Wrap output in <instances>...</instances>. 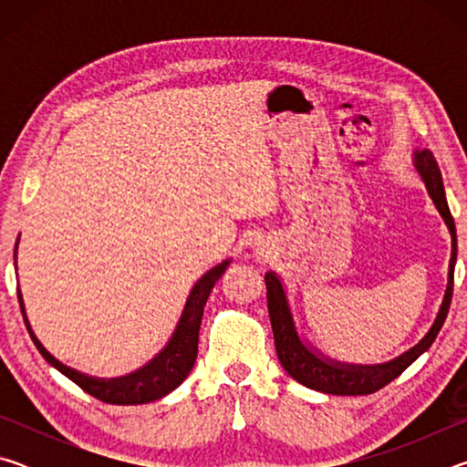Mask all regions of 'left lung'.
Listing matches in <instances>:
<instances>
[{
  "mask_svg": "<svg viewBox=\"0 0 467 467\" xmlns=\"http://www.w3.org/2000/svg\"><path fill=\"white\" fill-rule=\"evenodd\" d=\"M414 169L418 175H420L426 192H429L431 200L434 203V208L439 210L441 218L445 220V224L449 228V234H451V259H449L447 290H445V296H442L437 319H434L432 327L426 331V336L420 339V342L389 362H383V365H348V362H337L323 357L321 352H317L315 348H311L309 344L300 339L282 280L275 275V272H265L267 311H270L275 352H278L280 365L284 367V370H286V373L300 385L321 393H331V395L375 393L387 383H391L395 377L404 373V370L412 365L420 354L429 350L431 344L434 342V337L439 336L442 323L447 319L449 305H451V296H453L457 234H455L453 216L447 205L445 187H442L439 164L434 161L431 150H416Z\"/></svg>",
  "mask_w": 467,
  "mask_h": 467,
  "instance_id": "1",
  "label": "left lung"
}]
</instances>
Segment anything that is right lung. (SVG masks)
<instances>
[{"mask_svg":"<svg viewBox=\"0 0 467 467\" xmlns=\"http://www.w3.org/2000/svg\"><path fill=\"white\" fill-rule=\"evenodd\" d=\"M18 241H16V249H18ZM228 264L231 262L226 259V262L214 265L210 272H205L202 278L195 282V286L192 288V292H189L183 313H181V319L177 323L175 331H172L167 346H164L152 360H148L144 367L133 370V373L125 377H115V379L88 377L80 373V370L63 365V362H59L53 354L47 352L45 346L38 342V337L35 336V331L26 319V311H25V303H22L20 290H18V303H20L22 317H25L26 329L30 337H33L36 350L43 354V358L49 362L51 367L57 368L59 373H63L67 379H72L78 387H82V389L86 393H90L92 398L107 401V404H117V406L148 404V401L161 400L172 389H177V387L185 381L187 375L192 373L193 362L197 357V339H200L203 305L205 300H208L212 288H214V284L220 280V275L224 274Z\"/></svg>","mask_w":467,"mask_h":467,"instance_id":"1","label":"right lung"}]
</instances>
